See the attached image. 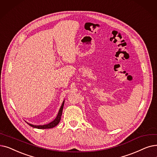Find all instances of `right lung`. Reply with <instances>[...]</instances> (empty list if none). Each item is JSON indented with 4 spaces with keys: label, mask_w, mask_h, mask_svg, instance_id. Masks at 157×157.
I'll use <instances>...</instances> for the list:
<instances>
[{
    "label": "right lung",
    "mask_w": 157,
    "mask_h": 157,
    "mask_svg": "<svg viewBox=\"0 0 157 157\" xmlns=\"http://www.w3.org/2000/svg\"><path fill=\"white\" fill-rule=\"evenodd\" d=\"M63 105H64V101L63 102V104L62 105V106H61L59 110V112H58V114L57 115L56 118L54 119L53 121H52L51 122H50V123L47 124H45V125H40V126H35V125H33V124H29L28 123V122H26L27 123H28L29 126L33 127V128H38V129H49V128H54L56 126H57L59 122L61 120V117H62V111H63Z\"/></svg>",
    "instance_id": "obj_1"
}]
</instances>
